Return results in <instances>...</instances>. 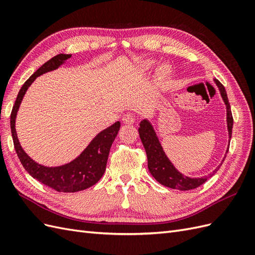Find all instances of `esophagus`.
<instances>
[{"label": "esophagus", "mask_w": 255, "mask_h": 255, "mask_svg": "<svg viewBox=\"0 0 255 255\" xmlns=\"http://www.w3.org/2000/svg\"><path fill=\"white\" fill-rule=\"evenodd\" d=\"M122 121L123 123H126V125H133L135 122V117L132 114H126L122 117Z\"/></svg>", "instance_id": "34e87169"}]
</instances>
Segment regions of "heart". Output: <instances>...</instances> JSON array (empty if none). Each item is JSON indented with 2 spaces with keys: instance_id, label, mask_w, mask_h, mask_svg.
<instances>
[{
  "instance_id": "obj_1",
  "label": "heart",
  "mask_w": 255,
  "mask_h": 255,
  "mask_svg": "<svg viewBox=\"0 0 255 255\" xmlns=\"http://www.w3.org/2000/svg\"><path fill=\"white\" fill-rule=\"evenodd\" d=\"M158 73L160 76L165 78V76H168L169 73H170V68H169L168 65H161L158 69Z\"/></svg>"
}]
</instances>
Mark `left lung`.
Returning a JSON list of instances; mask_svg holds the SVG:
<instances>
[{"mask_svg": "<svg viewBox=\"0 0 255 255\" xmlns=\"http://www.w3.org/2000/svg\"><path fill=\"white\" fill-rule=\"evenodd\" d=\"M215 83L217 84V86L220 90V95L223 99V101H225V104L227 105V122H228L229 137L231 139V136H232V128H233V116H232V112H231L229 99L223 85L218 80H215ZM138 132H139L140 139L144 146L146 157H148V168H149L150 173L158 183L164 185L166 187L172 188V189H179V190L195 189L199 187L200 185L205 183L207 179H210L211 176H213L216 172H217L218 169L222 165L221 163V165L218 168H216L211 174L202 176V177H196L195 179V177L185 176L184 174H182L181 172L176 170L175 167L171 164V161L169 160L168 157L166 156V154L163 151V148H161V145L159 143L155 130L153 129V127L151 126V123L148 120H142L140 122Z\"/></svg>", "mask_w": 255, "mask_h": 255, "instance_id": "1", "label": "left lung"}]
</instances>
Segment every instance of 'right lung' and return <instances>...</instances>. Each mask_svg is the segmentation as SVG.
<instances>
[{"mask_svg": "<svg viewBox=\"0 0 255 255\" xmlns=\"http://www.w3.org/2000/svg\"><path fill=\"white\" fill-rule=\"evenodd\" d=\"M70 54H58V55L52 57L47 63H44L38 70L30 76V78L23 84L21 87L16 102L12 107L10 114V128L14 150L21 161L22 166L25 170L32 175L34 179L40 183L47 185L52 189L59 192H76L91 187L100 179H101L105 168L107 158L112 143L114 142L116 136H117L120 122L117 121L110 128H105L101 133L98 134L94 140L85 149L79 157H76L71 163L66 164L60 167H44L30 158L27 154L23 151L22 146L18 140L16 128V116L19 110V106L23 97H24L27 88L30 86L37 76H39L45 72L55 70L60 65L70 58Z\"/></svg>", "mask_w": 255, "mask_h": 255, "instance_id": "obj_1", "label": "right lung"}]
</instances>
